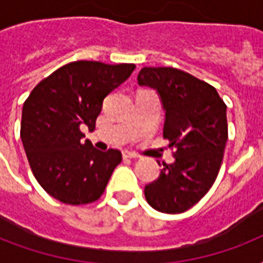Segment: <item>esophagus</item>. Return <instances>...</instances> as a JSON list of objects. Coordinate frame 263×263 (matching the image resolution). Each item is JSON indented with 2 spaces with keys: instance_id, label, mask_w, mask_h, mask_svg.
Returning <instances> with one entry per match:
<instances>
[{
  "instance_id": "1",
  "label": "esophagus",
  "mask_w": 263,
  "mask_h": 263,
  "mask_svg": "<svg viewBox=\"0 0 263 263\" xmlns=\"http://www.w3.org/2000/svg\"><path fill=\"white\" fill-rule=\"evenodd\" d=\"M123 157H124V158H132V160H136V158H139V156H138L136 153L128 152V150L123 152Z\"/></svg>"
}]
</instances>
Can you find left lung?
<instances>
[{"mask_svg": "<svg viewBox=\"0 0 263 263\" xmlns=\"http://www.w3.org/2000/svg\"><path fill=\"white\" fill-rule=\"evenodd\" d=\"M138 83L160 95L164 138L175 147V162L164 164L144 196L158 212L183 213L208 194L220 172L228 140L227 105L213 86L176 68H142Z\"/></svg>", "mask_w": 263, "mask_h": 263, "instance_id": "1", "label": "left lung"}]
</instances>
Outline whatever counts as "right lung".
Returning <instances> with one entry per match:
<instances>
[{"mask_svg":"<svg viewBox=\"0 0 263 263\" xmlns=\"http://www.w3.org/2000/svg\"><path fill=\"white\" fill-rule=\"evenodd\" d=\"M135 64L75 61L35 86L23 105L20 138L41 187L67 204L95 202L121 153L99 152L82 140V125L95 128L103 99L131 76Z\"/></svg>","mask_w":263,"mask_h":263,"instance_id":"right-lung-1","label":"right lung"}]
</instances>
